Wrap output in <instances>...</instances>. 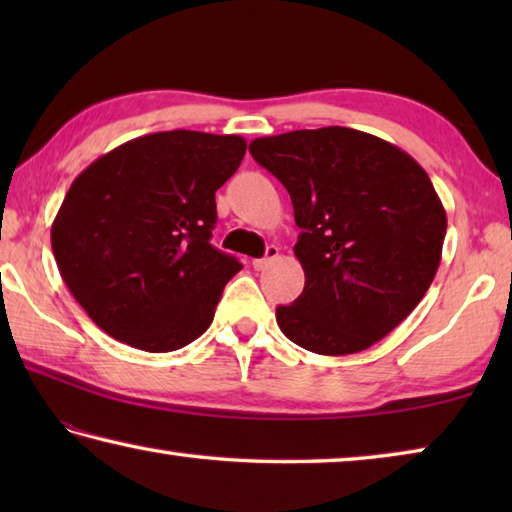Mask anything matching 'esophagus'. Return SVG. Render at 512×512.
I'll list each match as a JSON object with an SVG mask.
<instances>
[{"instance_id": "esophagus-1", "label": "esophagus", "mask_w": 512, "mask_h": 512, "mask_svg": "<svg viewBox=\"0 0 512 512\" xmlns=\"http://www.w3.org/2000/svg\"><path fill=\"white\" fill-rule=\"evenodd\" d=\"M277 255H280V250H277V246H268L266 248V255L262 259H253V268H255V271H264V268H268V266L275 262Z\"/></svg>"}]
</instances>
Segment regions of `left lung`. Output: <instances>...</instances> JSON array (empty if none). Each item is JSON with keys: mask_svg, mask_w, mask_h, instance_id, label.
<instances>
[{"mask_svg": "<svg viewBox=\"0 0 512 512\" xmlns=\"http://www.w3.org/2000/svg\"><path fill=\"white\" fill-rule=\"evenodd\" d=\"M248 149L287 187L302 230L293 253L305 289L275 309L277 325L316 354L368 350L418 307L438 271L447 214L427 171L343 126L257 137Z\"/></svg>", "mask_w": 512, "mask_h": 512, "instance_id": "8db88e82", "label": "left lung"}]
</instances>
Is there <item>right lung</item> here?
Masks as SVG:
<instances>
[{
	"label": "right lung",
	"instance_id": "obj_1",
	"mask_svg": "<svg viewBox=\"0 0 512 512\" xmlns=\"http://www.w3.org/2000/svg\"><path fill=\"white\" fill-rule=\"evenodd\" d=\"M244 153L239 135L167 131L121 144L76 176L51 248L69 293L112 339L171 352L212 325L241 271L210 244L214 194Z\"/></svg>",
	"mask_w": 512,
	"mask_h": 512
}]
</instances>
